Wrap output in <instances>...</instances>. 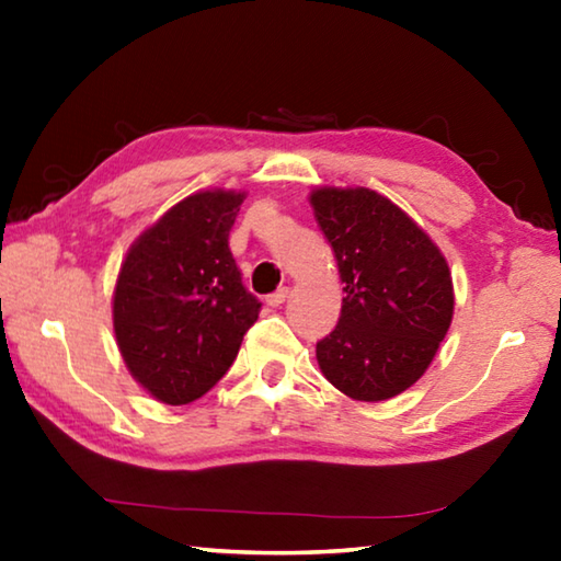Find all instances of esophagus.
<instances>
[{
  "mask_svg": "<svg viewBox=\"0 0 561 561\" xmlns=\"http://www.w3.org/2000/svg\"><path fill=\"white\" fill-rule=\"evenodd\" d=\"M287 297H289V289H287V287H279L277 291L270 294V297H267V304H270V307H282V304L287 301Z\"/></svg>",
  "mask_w": 561,
  "mask_h": 561,
  "instance_id": "esophagus-1",
  "label": "esophagus"
}]
</instances>
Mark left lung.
I'll return each instance as SVG.
<instances>
[{"mask_svg":"<svg viewBox=\"0 0 561 561\" xmlns=\"http://www.w3.org/2000/svg\"><path fill=\"white\" fill-rule=\"evenodd\" d=\"M311 205L346 284L334 331L317 341L319 368L356 401H386L425 374L448 334V262L374 190L321 187Z\"/></svg>","mask_w":561,"mask_h":561,"instance_id":"1","label":"left lung"}]
</instances>
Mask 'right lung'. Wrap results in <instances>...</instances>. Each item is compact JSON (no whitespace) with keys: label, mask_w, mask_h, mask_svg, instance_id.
<instances>
[{"label":"right lung","mask_w":561,"mask_h":561,"mask_svg":"<svg viewBox=\"0 0 561 561\" xmlns=\"http://www.w3.org/2000/svg\"><path fill=\"white\" fill-rule=\"evenodd\" d=\"M244 193L207 190L138 237L113 294V329L136 381L158 401L205 396L232 366L262 301L230 252Z\"/></svg>","instance_id":"add662e5"}]
</instances>
